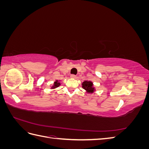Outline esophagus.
Listing matches in <instances>:
<instances>
[{
	"label": "esophagus",
	"mask_w": 149,
	"mask_h": 149,
	"mask_svg": "<svg viewBox=\"0 0 149 149\" xmlns=\"http://www.w3.org/2000/svg\"><path fill=\"white\" fill-rule=\"evenodd\" d=\"M70 77H71V78H73V79H75V78H76V76L74 75V74H71V75L70 76Z\"/></svg>",
	"instance_id": "esophagus-1"
}]
</instances>
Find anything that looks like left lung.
<instances>
[{
  "label": "left lung",
  "instance_id": "1",
  "mask_svg": "<svg viewBox=\"0 0 149 149\" xmlns=\"http://www.w3.org/2000/svg\"><path fill=\"white\" fill-rule=\"evenodd\" d=\"M82 87L88 93H92L95 91L93 83L91 81H84L82 83Z\"/></svg>",
  "mask_w": 149,
  "mask_h": 149
}]
</instances>
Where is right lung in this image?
<instances>
[{
    "label": "right lung",
    "mask_w": 149,
    "mask_h": 149,
    "mask_svg": "<svg viewBox=\"0 0 149 149\" xmlns=\"http://www.w3.org/2000/svg\"><path fill=\"white\" fill-rule=\"evenodd\" d=\"M61 84H60V82H58V80H56V81H55L54 82V84H53V85L52 86V88L51 89H55V88H58V86H60V85Z\"/></svg>",
    "instance_id": "add662e5"
}]
</instances>
